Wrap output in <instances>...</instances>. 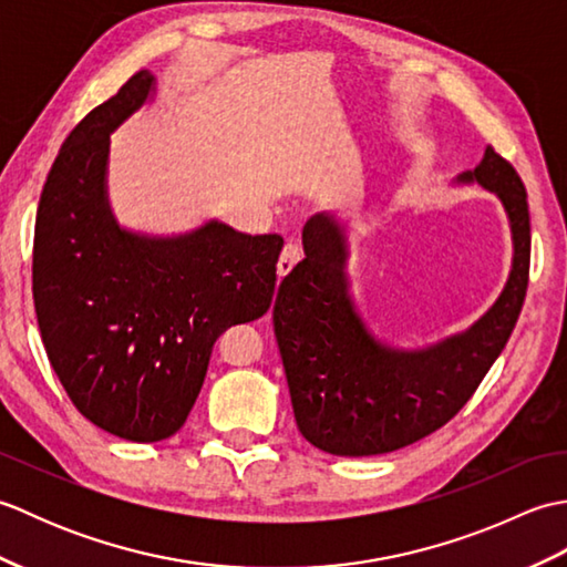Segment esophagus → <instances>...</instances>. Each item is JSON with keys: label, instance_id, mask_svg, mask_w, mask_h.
<instances>
[{"label": "esophagus", "instance_id": "esophagus-1", "mask_svg": "<svg viewBox=\"0 0 567 567\" xmlns=\"http://www.w3.org/2000/svg\"><path fill=\"white\" fill-rule=\"evenodd\" d=\"M299 260H302V250H299V246L297 244H285V248L280 252V260H277V275L285 277Z\"/></svg>", "mask_w": 567, "mask_h": 567}]
</instances>
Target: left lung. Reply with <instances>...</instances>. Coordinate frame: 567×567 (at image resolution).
Returning <instances> with one entry per match:
<instances>
[{
	"mask_svg": "<svg viewBox=\"0 0 567 567\" xmlns=\"http://www.w3.org/2000/svg\"><path fill=\"white\" fill-rule=\"evenodd\" d=\"M453 185H480L507 214L512 270L473 327L424 348L370 329L351 292V238L333 214L302 228L305 260L277 287L272 327L302 436L331 455H380L429 436L461 412L507 346L528 285L532 226L524 183L489 146Z\"/></svg>",
	"mask_w": 567,
	"mask_h": 567,
	"instance_id": "obj_1",
	"label": "left lung"
}]
</instances>
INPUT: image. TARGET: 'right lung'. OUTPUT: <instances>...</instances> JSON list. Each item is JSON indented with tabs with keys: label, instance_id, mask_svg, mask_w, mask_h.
Wrapping results in <instances>:
<instances>
[{
	"label": "right lung",
	"instance_id": "add662e5",
	"mask_svg": "<svg viewBox=\"0 0 567 567\" xmlns=\"http://www.w3.org/2000/svg\"><path fill=\"white\" fill-rule=\"evenodd\" d=\"M155 94L158 80L141 70L70 131L33 236V305L48 360L84 419L136 443L183 429L214 341L270 309L285 244L219 219L183 234L118 224L112 134Z\"/></svg>",
	"mask_w": 567,
	"mask_h": 567
}]
</instances>
